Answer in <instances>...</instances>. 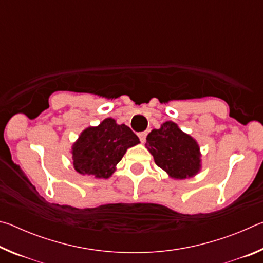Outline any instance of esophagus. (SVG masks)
Returning <instances> with one entry per match:
<instances>
[{
  "instance_id": "esophagus-1",
  "label": "esophagus",
  "mask_w": 263,
  "mask_h": 263,
  "mask_svg": "<svg viewBox=\"0 0 263 263\" xmlns=\"http://www.w3.org/2000/svg\"><path fill=\"white\" fill-rule=\"evenodd\" d=\"M138 136H139V139H140V141L142 142V144H144V142L146 141V136H147V132H140V133H138Z\"/></svg>"
}]
</instances>
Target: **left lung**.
<instances>
[{"instance_id": "1", "label": "left lung", "mask_w": 263, "mask_h": 263, "mask_svg": "<svg viewBox=\"0 0 263 263\" xmlns=\"http://www.w3.org/2000/svg\"><path fill=\"white\" fill-rule=\"evenodd\" d=\"M145 146L154 162L171 179L194 177L202 169V154L195 138L181 130L176 123L167 121L148 133Z\"/></svg>"}]
</instances>
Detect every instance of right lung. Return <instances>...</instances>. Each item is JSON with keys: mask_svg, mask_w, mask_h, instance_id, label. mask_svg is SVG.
I'll list each match as a JSON object with an SVG mask.
<instances>
[{"mask_svg": "<svg viewBox=\"0 0 263 263\" xmlns=\"http://www.w3.org/2000/svg\"><path fill=\"white\" fill-rule=\"evenodd\" d=\"M139 138L125 124L105 118L97 126H88L73 142L70 154L79 174L109 179L126 151L139 144Z\"/></svg>", "mask_w": 263, "mask_h": 263, "instance_id": "obj_1", "label": "right lung"}]
</instances>
